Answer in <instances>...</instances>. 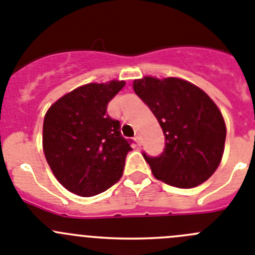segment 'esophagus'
Returning a JSON list of instances; mask_svg holds the SVG:
<instances>
[{
	"instance_id": "1",
	"label": "esophagus",
	"mask_w": 255,
	"mask_h": 255,
	"mask_svg": "<svg viewBox=\"0 0 255 255\" xmlns=\"http://www.w3.org/2000/svg\"><path fill=\"white\" fill-rule=\"evenodd\" d=\"M134 141H135V143L138 144V146H141V143H142V139H141V135L139 134H137L134 137Z\"/></svg>"
}]
</instances>
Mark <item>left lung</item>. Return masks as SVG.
I'll use <instances>...</instances> for the list:
<instances>
[{"label":"left lung","instance_id":"1","mask_svg":"<svg viewBox=\"0 0 255 255\" xmlns=\"http://www.w3.org/2000/svg\"><path fill=\"white\" fill-rule=\"evenodd\" d=\"M135 94L160 123L166 147L160 157H147L157 180L190 189L205 182L224 153L227 126L215 102L181 78L146 77L133 80Z\"/></svg>","mask_w":255,"mask_h":255}]
</instances>
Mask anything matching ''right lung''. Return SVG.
Wrapping results in <instances>:
<instances>
[{"instance_id":"1","label":"right lung","mask_w":255,"mask_h":255,"mask_svg":"<svg viewBox=\"0 0 255 255\" xmlns=\"http://www.w3.org/2000/svg\"><path fill=\"white\" fill-rule=\"evenodd\" d=\"M125 80L88 83L47 109L42 149L52 173L68 191L83 197L106 191L122 177L130 146L107 106Z\"/></svg>"}]
</instances>
